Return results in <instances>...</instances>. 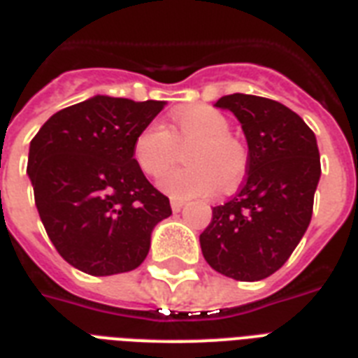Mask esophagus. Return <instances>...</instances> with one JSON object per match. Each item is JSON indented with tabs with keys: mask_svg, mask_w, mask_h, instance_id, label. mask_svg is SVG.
<instances>
[{
	"mask_svg": "<svg viewBox=\"0 0 358 358\" xmlns=\"http://www.w3.org/2000/svg\"><path fill=\"white\" fill-rule=\"evenodd\" d=\"M185 206V201H180V199H173L171 201V208H173V212H180L182 208Z\"/></svg>",
	"mask_w": 358,
	"mask_h": 358,
	"instance_id": "obj_1",
	"label": "esophagus"
}]
</instances>
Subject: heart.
<instances>
[{
	"label": "heart",
	"mask_w": 358,
	"mask_h": 358,
	"mask_svg": "<svg viewBox=\"0 0 358 358\" xmlns=\"http://www.w3.org/2000/svg\"><path fill=\"white\" fill-rule=\"evenodd\" d=\"M185 152V168L162 174L157 187L173 199L212 195L221 187L232 189L247 171V150L230 135V122L208 106L184 108L173 115V128L150 122L134 141V159L148 176H157L176 159L178 146Z\"/></svg>",
	"instance_id": "b5f03b06"
}]
</instances>
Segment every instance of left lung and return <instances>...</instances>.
I'll list each match as a JSON object with an SVG mask.
<instances>
[{"label":"left lung","mask_w":358,"mask_h":358,"mask_svg":"<svg viewBox=\"0 0 358 358\" xmlns=\"http://www.w3.org/2000/svg\"><path fill=\"white\" fill-rule=\"evenodd\" d=\"M215 108L239 120L249 159L238 195L212 210L201 249L221 275L255 282L284 266L310 224L320 150L314 131L280 102L236 92Z\"/></svg>","instance_id":"8db88e82"}]
</instances>
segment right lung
I'll list each match as a JSON object with an SVG mask.
<instances>
[{
  "mask_svg": "<svg viewBox=\"0 0 358 358\" xmlns=\"http://www.w3.org/2000/svg\"><path fill=\"white\" fill-rule=\"evenodd\" d=\"M165 102L96 94L44 122L27 174L41 221L76 269L108 277L139 267L173 210L134 159V141Z\"/></svg>",
  "mask_w": 358,
  "mask_h": 358,
  "instance_id": "right-lung-1",
  "label": "right lung"
}]
</instances>
